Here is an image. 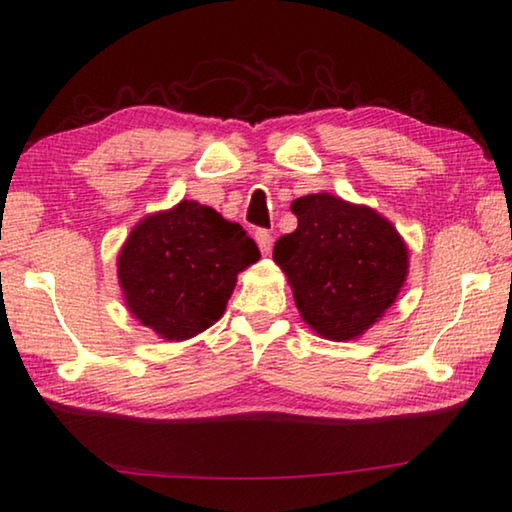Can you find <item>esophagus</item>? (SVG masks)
Masks as SVG:
<instances>
[{"label": "esophagus", "instance_id": "esophagus-1", "mask_svg": "<svg viewBox=\"0 0 512 512\" xmlns=\"http://www.w3.org/2000/svg\"><path fill=\"white\" fill-rule=\"evenodd\" d=\"M255 241H257V246H259V250H262L264 255L271 253V246H273V237H271V232H266V230H257V232H255Z\"/></svg>", "mask_w": 512, "mask_h": 512}]
</instances>
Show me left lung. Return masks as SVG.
<instances>
[{
  "label": "left lung",
  "instance_id": "8db88e82",
  "mask_svg": "<svg viewBox=\"0 0 512 512\" xmlns=\"http://www.w3.org/2000/svg\"><path fill=\"white\" fill-rule=\"evenodd\" d=\"M298 228L275 241L300 318L327 341L361 339L400 296L409 246L368 205L320 192L291 203Z\"/></svg>",
  "mask_w": 512,
  "mask_h": 512
}]
</instances>
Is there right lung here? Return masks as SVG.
<instances>
[{"instance_id":"add662e5","label":"right lung","mask_w":512,"mask_h":512,"mask_svg":"<svg viewBox=\"0 0 512 512\" xmlns=\"http://www.w3.org/2000/svg\"><path fill=\"white\" fill-rule=\"evenodd\" d=\"M257 259L239 223L185 198L135 223L117 255V277L133 318L178 343L223 316L237 275Z\"/></svg>"}]
</instances>
